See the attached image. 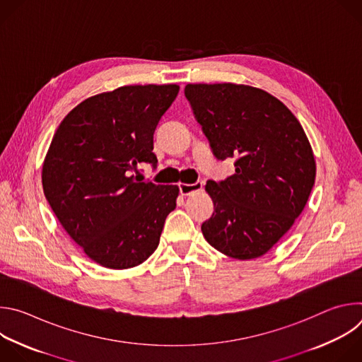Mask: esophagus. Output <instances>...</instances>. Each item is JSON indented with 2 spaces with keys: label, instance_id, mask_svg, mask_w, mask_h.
Instances as JSON below:
<instances>
[{
  "label": "esophagus",
  "instance_id": "1",
  "mask_svg": "<svg viewBox=\"0 0 362 362\" xmlns=\"http://www.w3.org/2000/svg\"><path fill=\"white\" fill-rule=\"evenodd\" d=\"M203 189V182L197 180L196 183H192V185H187V183H182L179 186V190H180V194L182 196H190L192 193H196V192H200Z\"/></svg>",
  "mask_w": 362,
  "mask_h": 362
}]
</instances>
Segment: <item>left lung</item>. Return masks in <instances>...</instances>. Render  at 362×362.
<instances>
[{
	"instance_id": "1",
	"label": "left lung",
	"mask_w": 362,
	"mask_h": 362,
	"mask_svg": "<svg viewBox=\"0 0 362 362\" xmlns=\"http://www.w3.org/2000/svg\"><path fill=\"white\" fill-rule=\"evenodd\" d=\"M185 95L218 160L235 173L206 183L215 212L202 232L215 249L253 259L267 253L303 211L315 183V159L289 109L250 86L187 84Z\"/></svg>"
}]
</instances>
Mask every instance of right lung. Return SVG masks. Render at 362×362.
<instances>
[{"mask_svg":"<svg viewBox=\"0 0 362 362\" xmlns=\"http://www.w3.org/2000/svg\"><path fill=\"white\" fill-rule=\"evenodd\" d=\"M179 86H124L84 100L60 123L42 165L45 199L70 238L110 269L156 250L179 187L133 176L158 165L153 134Z\"/></svg>","mask_w":362,"mask_h":362,"instance_id":"1","label":"right lung"}]
</instances>
